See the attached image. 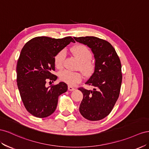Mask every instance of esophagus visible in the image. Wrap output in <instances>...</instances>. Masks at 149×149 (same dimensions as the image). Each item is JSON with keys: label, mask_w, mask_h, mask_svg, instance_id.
<instances>
[{"label": "esophagus", "mask_w": 149, "mask_h": 149, "mask_svg": "<svg viewBox=\"0 0 149 149\" xmlns=\"http://www.w3.org/2000/svg\"><path fill=\"white\" fill-rule=\"evenodd\" d=\"M68 90H69V91H74L75 90V88H74V87H72L70 86H68Z\"/></svg>", "instance_id": "34e87169"}]
</instances>
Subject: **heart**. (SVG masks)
Listing matches in <instances>:
<instances>
[{
	"instance_id": "heart-1",
	"label": "heart",
	"mask_w": 149,
	"mask_h": 149,
	"mask_svg": "<svg viewBox=\"0 0 149 149\" xmlns=\"http://www.w3.org/2000/svg\"><path fill=\"white\" fill-rule=\"evenodd\" d=\"M70 52L79 61V69L86 75L91 74L94 70L95 65L91 61L92 54L87 47L84 45H77L70 49ZM66 53L64 50H62L57 54L54 58V63L56 68L58 69H62ZM59 77L62 81L70 86H74L81 82L82 80V75L79 72L68 70L61 72Z\"/></svg>"
}]
</instances>
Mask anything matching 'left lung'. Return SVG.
<instances>
[{
  "mask_svg": "<svg viewBox=\"0 0 149 149\" xmlns=\"http://www.w3.org/2000/svg\"><path fill=\"white\" fill-rule=\"evenodd\" d=\"M91 48L95 59V70L86 85L93 90L80 87L84 95L79 111L86 119H103L111 112L120 94L122 74L120 58L109 42L93 36L74 37Z\"/></svg>",
  "mask_w": 149,
  "mask_h": 149,
  "instance_id": "obj_1",
  "label": "left lung"
}]
</instances>
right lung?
Instances as JSON below:
<instances>
[{
  "label": "right lung",
  "mask_w": 149,
  "mask_h": 149,
  "mask_svg": "<svg viewBox=\"0 0 149 149\" xmlns=\"http://www.w3.org/2000/svg\"><path fill=\"white\" fill-rule=\"evenodd\" d=\"M71 42H75L71 37H37L28 41L21 50L17 63V82L25 107L32 116H50L56 109L58 96L67 91L64 82L48 87L46 83L57 80L52 74L54 58Z\"/></svg>",
  "instance_id": "right-lung-1"
}]
</instances>
